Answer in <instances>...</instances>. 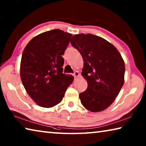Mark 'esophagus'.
<instances>
[{
    "label": "esophagus",
    "mask_w": 146,
    "mask_h": 146,
    "mask_svg": "<svg viewBox=\"0 0 146 146\" xmlns=\"http://www.w3.org/2000/svg\"><path fill=\"white\" fill-rule=\"evenodd\" d=\"M73 75L74 76V78H77V77H78L79 76H80V73H79L78 71H75V72L73 73Z\"/></svg>",
    "instance_id": "esophagus-1"
}]
</instances>
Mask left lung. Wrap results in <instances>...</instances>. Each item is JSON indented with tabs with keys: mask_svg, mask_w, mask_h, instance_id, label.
Masks as SVG:
<instances>
[{
	"mask_svg": "<svg viewBox=\"0 0 146 146\" xmlns=\"http://www.w3.org/2000/svg\"><path fill=\"white\" fill-rule=\"evenodd\" d=\"M71 44L84 61L82 75L88 88L79 94L82 104L89 111L106 110L115 100L124 82L125 64L115 47L92 34L72 36Z\"/></svg>",
	"mask_w": 146,
	"mask_h": 146,
	"instance_id": "8db88e82",
	"label": "left lung"
}]
</instances>
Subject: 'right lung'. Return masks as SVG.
Listing matches in <instances>:
<instances>
[{"instance_id": "obj_1", "label": "right lung", "mask_w": 146, "mask_h": 146, "mask_svg": "<svg viewBox=\"0 0 146 146\" xmlns=\"http://www.w3.org/2000/svg\"><path fill=\"white\" fill-rule=\"evenodd\" d=\"M72 35L59 29L44 32L27 44L22 55L21 78L34 102L43 108L60 103L73 76L63 73L62 56Z\"/></svg>"}]
</instances>
